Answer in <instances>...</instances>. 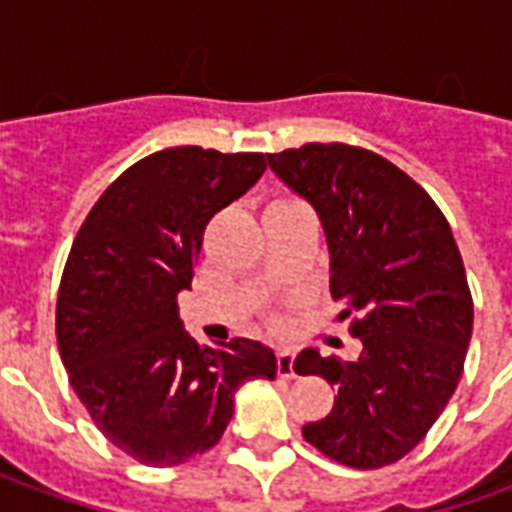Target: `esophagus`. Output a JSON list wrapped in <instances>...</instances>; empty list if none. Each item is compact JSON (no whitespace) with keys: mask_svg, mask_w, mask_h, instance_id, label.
Masks as SVG:
<instances>
[{"mask_svg":"<svg viewBox=\"0 0 512 512\" xmlns=\"http://www.w3.org/2000/svg\"><path fill=\"white\" fill-rule=\"evenodd\" d=\"M277 373H279V378L296 376V373H293V351H288V348L277 351Z\"/></svg>","mask_w":512,"mask_h":512,"instance_id":"esophagus-1","label":"esophagus"}]
</instances>
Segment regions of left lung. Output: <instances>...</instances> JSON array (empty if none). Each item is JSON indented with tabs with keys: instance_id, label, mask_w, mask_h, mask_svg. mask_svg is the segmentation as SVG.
Returning a JSON list of instances; mask_svg holds the SVG:
<instances>
[{
	"instance_id": "1",
	"label": "left lung",
	"mask_w": 512,
	"mask_h": 512,
	"mask_svg": "<svg viewBox=\"0 0 512 512\" xmlns=\"http://www.w3.org/2000/svg\"><path fill=\"white\" fill-rule=\"evenodd\" d=\"M268 167L318 211L332 255V299L362 354L304 348L293 370L337 389L301 433L326 458L381 469L425 439L461 381L474 304L450 222L417 180L345 142L268 153Z\"/></svg>"
}]
</instances>
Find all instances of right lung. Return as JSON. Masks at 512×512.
I'll return each mask as SVG.
<instances>
[{"mask_svg": "<svg viewBox=\"0 0 512 512\" xmlns=\"http://www.w3.org/2000/svg\"><path fill=\"white\" fill-rule=\"evenodd\" d=\"M266 169L263 153L167 147L120 175L73 238L57 296V345L95 428L145 466L208 452L252 378H277L266 345H200L183 332L202 233Z\"/></svg>", "mask_w": 512, "mask_h": 512, "instance_id": "1", "label": "right lung"}]
</instances>
